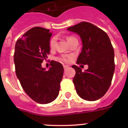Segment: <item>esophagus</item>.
I'll list each match as a JSON object with an SVG mask.
<instances>
[{
  "label": "esophagus",
  "instance_id": "1",
  "mask_svg": "<svg viewBox=\"0 0 128 128\" xmlns=\"http://www.w3.org/2000/svg\"><path fill=\"white\" fill-rule=\"evenodd\" d=\"M68 66H66V65H63V68H64V70H65L66 68H68Z\"/></svg>",
  "mask_w": 128,
  "mask_h": 128
}]
</instances>
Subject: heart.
Here are the masks:
<instances>
[{"instance_id":"heart-1","label":"heart","mask_w":128,"mask_h":128,"mask_svg":"<svg viewBox=\"0 0 128 128\" xmlns=\"http://www.w3.org/2000/svg\"><path fill=\"white\" fill-rule=\"evenodd\" d=\"M73 38V37L70 36V37H68V38H67V40H68L69 39H70V38ZM54 44H55V39L54 38H52V39L50 40V46L51 47H53L54 46ZM60 60L61 61H63V62H66L68 61V58L67 57H65V56H62V57L60 58Z\"/></svg>"}]
</instances>
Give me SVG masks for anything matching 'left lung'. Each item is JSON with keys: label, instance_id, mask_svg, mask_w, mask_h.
<instances>
[{"label": "left lung", "instance_id": "8db88e82", "mask_svg": "<svg viewBox=\"0 0 128 128\" xmlns=\"http://www.w3.org/2000/svg\"><path fill=\"white\" fill-rule=\"evenodd\" d=\"M67 30L78 34L82 40V50L77 63L88 65L84 72L76 65L72 66L76 70L73 82L77 93L84 100H98L108 91L115 70L110 40L104 30L89 22H80Z\"/></svg>", "mask_w": 128, "mask_h": 128}]
</instances>
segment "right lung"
I'll return each mask as SVG.
<instances>
[{"label":"right lung","instance_id":"right-lung-1","mask_svg":"<svg viewBox=\"0 0 128 128\" xmlns=\"http://www.w3.org/2000/svg\"><path fill=\"white\" fill-rule=\"evenodd\" d=\"M52 32L40 27L28 30L15 44V72L22 88L35 102L49 103L59 94L64 69L60 63L51 61L48 70L42 63L50 53Z\"/></svg>","mask_w":128,"mask_h":128}]
</instances>
